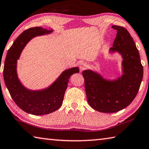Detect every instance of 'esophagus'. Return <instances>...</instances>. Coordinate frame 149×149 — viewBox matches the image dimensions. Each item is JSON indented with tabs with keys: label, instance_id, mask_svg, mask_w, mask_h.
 Returning a JSON list of instances; mask_svg holds the SVG:
<instances>
[{
	"label": "esophagus",
	"instance_id": "1",
	"mask_svg": "<svg viewBox=\"0 0 149 149\" xmlns=\"http://www.w3.org/2000/svg\"><path fill=\"white\" fill-rule=\"evenodd\" d=\"M88 67V64L85 62H82V63H81L79 64V68L80 70L83 71V70L86 69V68Z\"/></svg>",
	"mask_w": 149,
	"mask_h": 149
}]
</instances>
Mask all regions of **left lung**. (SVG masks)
<instances>
[{
  "instance_id": "1",
  "label": "left lung",
  "mask_w": 149,
  "mask_h": 149,
  "mask_svg": "<svg viewBox=\"0 0 149 149\" xmlns=\"http://www.w3.org/2000/svg\"><path fill=\"white\" fill-rule=\"evenodd\" d=\"M112 28L117 32L109 51L122 55L123 75L117 80L107 81L90 70L82 73L88 104L102 113L117 112L128 106L138 93L143 75L139 51L131 35L123 26Z\"/></svg>"
}]
</instances>
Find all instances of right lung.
<instances>
[{
    "label": "right lung",
    "mask_w": 149,
    "mask_h": 149,
    "mask_svg": "<svg viewBox=\"0 0 149 149\" xmlns=\"http://www.w3.org/2000/svg\"><path fill=\"white\" fill-rule=\"evenodd\" d=\"M52 31L38 26L25 30L16 38L8 51L5 59L3 76L10 96L19 107L32 115H47L59 109L70 76L79 72L78 67L66 70L49 87L41 91L29 90L21 83L16 68L17 61L23 49L32 38L49 34Z\"/></svg>",
    "instance_id": "add662e5"
}]
</instances>
